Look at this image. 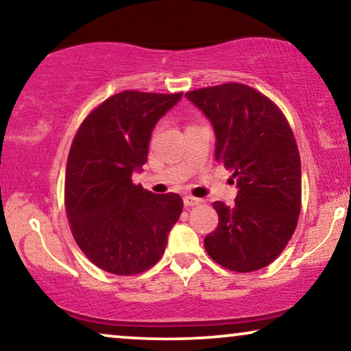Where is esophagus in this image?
<instances>
[{"mask_svg": "<svg viewBox=\"0 0 351 351\" xmlns=\"http://www.w3.org/2000/svg\"><path fill=\"white\" fill-rule=\"evenodd\" d=\"M184 204L185 206H196V204H201V199L199 198H195V196H191V195H186V196H184Z\"/></svg>", "mask_w": 351, "mask_h": 351, "instance_id": "34e87169", "label": "esophagus"}]
</instances>
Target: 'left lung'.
<instances>
[{"label":"left lung","instance_id":"1","mask_svg":"<svg viewBox=\"0 0 351 351\" xmlns=\"http://www.w3.org/2000/svg\"><path fill=\"white\" fill-rule=\"evenodd\" d=\"M213 123L215 161L233 171V206L213 204L219 225L204 238L209 257L232 271L270 265L295 232L302 208L300 155L278 105L241 83L186 93Z\"/></svg>","mask_w":351,"mask_h":351}]
</instances>
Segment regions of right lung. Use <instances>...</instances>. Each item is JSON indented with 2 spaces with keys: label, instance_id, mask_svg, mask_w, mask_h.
Masks as SVG:
<instances>
[{
  "label": "right lung",
  "instance_id": "right-lung-1",
  "mask_svg": "<svg viewBox=\"0 0 351 351\" xmlns=\"http://www.w3.org/2000/svg\"><path fill=\"white\" fill-rule=\"evenodd\" d=\"M177 94L123 90L97 105L76 131L65 171V210L76 244L94 265L119 276L148 270L165 254L184 201L132 182L148 141Z\"/></svg>",
  "mask_w": 351,
  "mask_h": 351
}]
</instances>
